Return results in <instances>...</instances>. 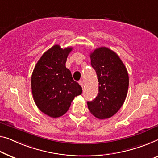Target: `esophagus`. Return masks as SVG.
<instances>
[{
    "label": "esophagus",
    "mask_w": 158,
    "mask_h": 158,
    "mask_svg": "<svg viewBox=\"0 0 158 158\" xmlns=\"http://www.w3.org/2000/svg\"><path fill=\"white\" fill-rule=\"evenodd\" d=\"M79 84H80V86H81L82 88H83V86H84V81H79Z\"/></svg>",
    "instance_id": "esophagus-1"
}]
</instances>
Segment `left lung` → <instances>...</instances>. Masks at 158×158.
<instances>
[{"instance_id":"left-lung-1","label":"left lung","mask_w":158,"mask_h":158,"mask_svg":"<svg viewBox=\"0 0 158 158\" xmlns=\"http://www.w3.org/2000/svg\"><path fill=\"white\" fill-rule=\"evenodd\" d=\"M90 58L97 74L98 93L95 99L87 102L88 109L98 118H109L118 111L126 100L128 72L117 54L105 47L94 49Z\"/></svg>"}]
</instances>
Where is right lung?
Masks as SVG:
<instances>
[{"label": "right lung", "mask_w": 158, "mask_h": 158, "mask_svg": "<svg viewBox=\"0 0 158 158\" xmlns=\"http://www.w3.org/2000/svg\"><path fill=\"white\" fill-rule=\"evenodd\" d=\"M72 48L62 49L55 44L46 51L35 65L32 74V93L35 104L52 118L67 113L75 96L82 93L81 86L74 81L66 67Z\"/></svg>", "instance_id": "right-lung-1"}]
</instances>
